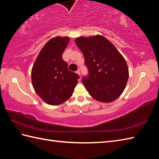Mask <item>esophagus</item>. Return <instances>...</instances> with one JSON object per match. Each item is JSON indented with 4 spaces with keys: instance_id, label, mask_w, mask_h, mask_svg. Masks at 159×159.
I'll return each instance as SVG.
<instances>
[{
    "instance_id": "34e87169",
    "label": "esophagus",
    "mask_w": 159,
    "mask_h": 159,
    "mask_svg": "<svg viewBox=\"0 0 159 159\" xmlns=\"http://www.w3.org/2000/svg\"><path fill=\"white\" fill-rule=\"evenodd\" d=\"M78 74H79V76H80V70L79 69V70H76V72Z\"/></svg>"
}]
</instances>
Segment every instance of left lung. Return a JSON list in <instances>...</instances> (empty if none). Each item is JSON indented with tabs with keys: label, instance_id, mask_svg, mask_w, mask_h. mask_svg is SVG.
Wrapping results in <instances>:
<instances>
[{
	"label": "left lung",
	"instance_id": "obj_1",
	"mask_svg": "<svg viewBox=\"0 0 159 159\" xmlns=\"http://www.w3.org/2000/svg\"><path fill=\"white\" fill-rule=\"evenodd\" d=\"M83 53L88 74L82 82L90 96L102 102L116 100L124 90L128 69L124 57L109 40L101 35L76 39Z\"/></svg>",
	"mask_w": 159,
	"mask_h": 159
}]
</instances>
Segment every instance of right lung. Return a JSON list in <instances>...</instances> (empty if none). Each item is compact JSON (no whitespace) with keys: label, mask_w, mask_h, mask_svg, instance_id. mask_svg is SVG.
Masks as SVG:
<instances>
[{"label":"right lung","mask_w":159,"mask_h":159,"mask_svg":"<svg viewBox=\"0 0 159 159\" xmlns=\"http://www.w3.org/2000/svg\"><path fill=\"white\" fill-rule=\"evenodd\" d=\"M68 38L57 37L46 43L35 60L31 72L37 94L51 105H57L72 96L79 76L67 69L62 58Z\"/></svg>","instance_id":"1"}]
</instances>
